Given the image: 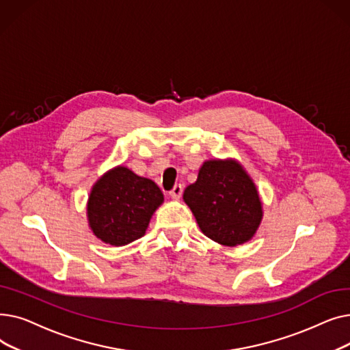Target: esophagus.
<instances>
[{
	"label": "esophagus",
	"mask_w": 350,
	"mask_h": 350,
	"mask_svg": "<svg viewBox=\"0 0 350 350\" xmlns=\"http://www.w3.org/2000/svg\"><path fill=\"white\" fill-rule=\"evenodd\" d=\"M169 194H170L172 198L178 200V198L181 197V194H183V186H181V185H176V186L173 187V190H172Z\"/></svg>",
	"instance_id": "esophagus-1"
}]
</instances>
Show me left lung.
Returning <instances> with one entry per match:
<instances>
[{"label":"left lung","instance_id":"obj_1","mask_svg":"<svg viewBox=\"0 0 350 350\" xmlns=\"http://www.w3.org/2000/svg\"><path fill=\"white\" fill-rule=\"evenodd\" d=\"M183 200L203 234L227 247L250 241L262 219L258 190L243 165L232 159L204 161Z\"/></svg>","mask_w":350,"mask_h":350}]
</instances>
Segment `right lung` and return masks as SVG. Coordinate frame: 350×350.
<instances>
[{
  "mask_svg": "<svg viewBox=\"0 0 350 350\" xmlns=\"http://www.w3.org/2000/svg\"><path fill=\"white\" fill-rule=\"evenodd\" d=\"M164 197L154 181L124 165L105 173L88 200L89 227L105 244L122 247L143 237Z\"/></svg>",
  "mask_w": 350,
  "mask_h": 350,
  "instance_id": "right-lung-1",
  "label": "right lung"
}]
</instances>
